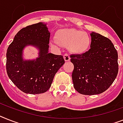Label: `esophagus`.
Masks as SVG:
<instances>
[{
	"mask_svg": "<svg viewBox=\"0 0 123 123\" xmlns=\"http://www.w3.org/2000/svg\"><path fill=\"white\" fill-rule=\"evenodd\" d=\"M63 58H64V60H65V62H68V61H70V57L69 55L67 54V53L64 54Z\"/></svg>",
	"mask_w": 123,
	"mask_h": 123,
	"instance_id": "34e87169",
	"label": "esophagus"
}]
</instances>
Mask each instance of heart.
Returning a JSON list of instances; mask_svg holds the SVG:
<instances>
[{"label": "heart", "instance_id": "heart-1", "mask_svg": "<svg viewBox=\"0 0 123 123\" xmlns=\"http://www.w3.org/2000/svg\"><path fill=\"white\" fill-rule=\"evenodd\" d=\"M58 43L67 47L74 53H82L88 49L91 44V37L87 32L71 28L61 30L56 36Z\"/></svg>", "mask_w": 123, "mask_h": 123}]
</instances>
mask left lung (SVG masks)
<instances>
[{"mask_svg":"<svg viewBox=\"0 0 123 123\" xmlns=\"http://www.w3.org/2000/svg\"><path fill=\"white\" fill-rule=\"evenodd\" d=\"M91 49L71 55L74 64V87L80 94L96 95L107 90L118 73L117 52L110 39L99 33L91 34Z\"/></svg>","mask_w":123,"mask_h":123,"instance_id":"1","label":"left lung"}]
</instances>
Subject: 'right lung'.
Wrapping results in <instances>:
<instances>
[{
	"mask_svg": "<svg viewBox=\"0 0 123 123\" xmlns=\"http://www.w3.org/2000/svg\"><path fill=\"white\" fill-rule=\"evenodd\" d=\"M50 32L38 23L23 27L16 34L7 51L6 70L9 79L26 94H38L50 88L56 73L65 63L62 55L48 53ZM34 45L40 49L36 61H24L23 48Z\"/></svg>",
	"mask_w": 123,
	"mask_h": 123,
	"instance_id": "add662e5",
	"label": "right lung"
}]
</instances>
